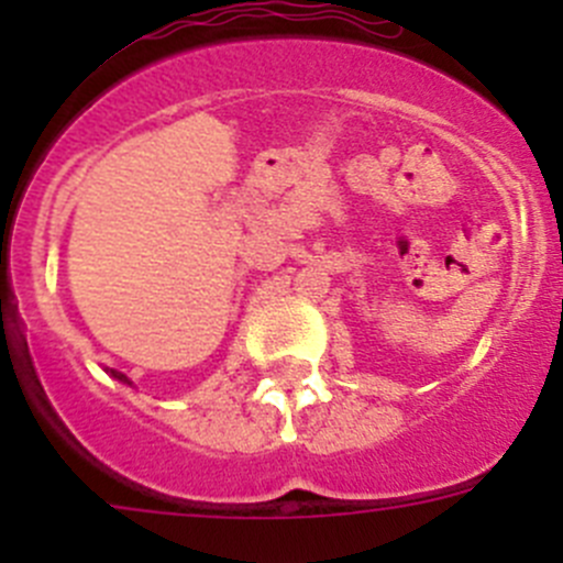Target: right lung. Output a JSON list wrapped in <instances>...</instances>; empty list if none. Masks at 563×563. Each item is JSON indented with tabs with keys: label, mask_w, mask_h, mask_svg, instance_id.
<instances>
[{
	"label": "right lung",
	"mask_w": 563,
	"mask_h": 563,
	"mask_svg": "<svg viewBox=\"0 0 563 563\" xmlns=\"http://www.w3.org/2000/svg\"><path fill=\"white\" fill-rule=\"evenodd\" d=\"M111 376H113V378H119V382L130 384V382H128V376H124V373H117V371H111Z\"/></svg>",
	"instance_id": "1"
}]
</instances>
